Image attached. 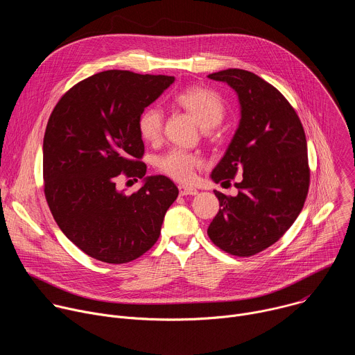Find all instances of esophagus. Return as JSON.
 Returning a JSON list of instances; mask_svg holds the SVG:
<instances>
[{
  "label": "esophagus",
  "instance_id": "esophagus-1",
  "mask_svg": "<svg viewBox=\"0 0 355 355\" xmlns=\"http://www.w3.org/2000/svg\"><path fill=\"white\" fill-rule=\"evenodd\" d=\"M178 189H180V195H181V196H187V195H196V193H198V189L191 188V187H185V185H180V187H178Z\"/></svg>",
  "mask_w": 355,
  "mask_h": 355
}]
</instances>
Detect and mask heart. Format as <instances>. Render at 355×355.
<instances>
[{
    "mask_svg": "<svg viewBox=\"0 0 355 355\" xmlns=\"http://www.w3.org/2000/svg\"><path fill=\"white\" fill-rule=\"evenodd\" d=\"M175 103L189 112L202 129L215 128L225 116L222 98L208 88H189L177 95ZM163 112L157 107H150L141 112L137 129L143 140L157 141L163 132ZM157 168L180 182L192 180L195 170L202 164L200 157L181 148H173L157 159Z\"/></svg>",
    "mask_w": 355,
    "mask_h": 355,
    "instance_id": "b5f03b06",
    "label": "heart"
}]
</instances>
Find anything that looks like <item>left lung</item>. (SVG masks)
Instances as JSON below:
<instances>
[{
	"instance_id": "8db88e82",
	"label": "left lung",
	"mask_w": 355,
	"mask_h": 355,
	"mask_svg": "<svg viewBox=\"0 0 355 355\" xmlns=\"http://www.w3.org/2000/svg\"><path fill=\"white\" fill-rule=\"evenodd\" d=\"M208 77L233 88L240 104L239 126L211 178L229 182L241 174L236 196L214 191L220 209L208 236L229 254L250 257L278 241L305 204L306 136L285 96L254 73L227 69Z\"/></svg>"
}]
</instances>
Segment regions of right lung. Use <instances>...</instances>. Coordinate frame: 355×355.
Masks as SVG:
<instances>
[{
  "instance_id": "right-lung-1",
  "label": "right lung",
  "mask_w": 355,
  "mask_h": 355,
  "mask_svg": "<svg viewBox=\"0 0 355 355\" xmlns=\"http://www.w3.org/2000/svg\"><path fill=\"white\" fill-rule=\"evenodd\" d=\"M174 77L108 70L70 88L43 139L44 196L62 232L89 257L123 264L155 245L178 196L164 175H146L137 121ZM144 178L133 194L117 180Z\"/></svg>"
}]
</instances>
